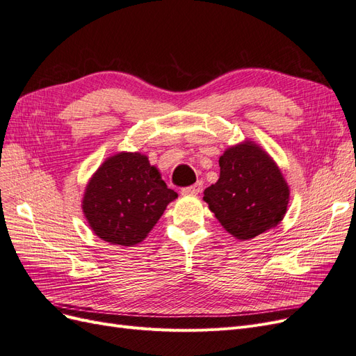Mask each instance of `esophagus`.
<instances>
[{
	"instance_id": "1",
	"label": "esophagus",
	"mask_w": 356,
	"mask_h": 356,
	"mask_svg": "<svg viewBox=\"0 0 356 356\" xmlns=\"http://www.w3.org/2000/svg\"><path fill=\"white\" fill-rule=\"evenodd\" d=\"M202 188H203V182L197 181L196 184L181 188V193H182V195H199V193L202 191Z\"/></svg>"
}]
</instances>
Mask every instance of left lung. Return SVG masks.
I'll list each match as a JSON object with an SVG mask.
<instances>
[{
  "label": "left lung",
  "instance_id": "8db88e82",
  "mask_svg": "<svg viewBox=\"0 0 356 356\" xmlns=\"http://www.w3.org/2000/svg\"><path fill=\"white\" fill-rule=\"evenodd\" d=\"M203 195L222 227L245 241L279 224L286 212L289 190L270 156L246 143L220 157V179Z\"/></svg>",
  "mask_w": 356,
  "mask_h": 356
}]
</instances>
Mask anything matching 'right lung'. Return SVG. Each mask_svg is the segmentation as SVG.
Wrapping results in <instances>:
<instances>
[{"label": "right lung", "instance_id": "add662e5", "mask_svg": "<svg viewBox=\"0 0 356 356\" xmlns=\"http://www.w3.org/2000/svg\"><path fill=\"white\" fill-rule=\"evenodd\" d=\"M175 197L145 156L120 153L105 160L92 177L83 212L102 241L131 246L145 239Z\"/></svg>", "mask_w": 356, "mask_h": 356}]
</instances>
